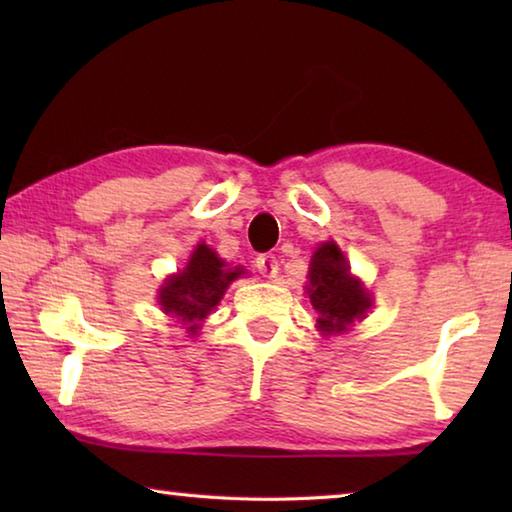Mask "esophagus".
Returning a JSON list of instances; mask_svg holds the SVG:
<instances>
[{
    "mask_svg": "<svg viewBox=\"0 0 512 512\" xmlns=\"http://www.w3.org/2000/svg\"><path fill=\"white\" fill-rule=\"evenodd\" d=\"M257 271L264 277H275L277 275V259L273 255H259L257 257Z\"/></svg>",
    "mask_w": 512,
    "mask_h": 512,
    "instance_id": "1",
    "label": "esophagus"
}]
</instances>
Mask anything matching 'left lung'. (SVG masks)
Here are the masks:
<instances>
[{
  "label": "left lung",
  "instance_id": "8db88e82",
  "mask_svg": "<svg viewBox=\"0 0 512 512\" xmlns=\"http://www.w3.org/2000/svg\"><path fill=\"white\" fill-rule=\"evenodd\" d=\"M309 300L318 311L320 332H343L370 307L368 293L350 275L339 246L327 241L320 246L309 266Z\"/></svg>",
  "mask_w": 512,
  "mask_h": 512
}]
</instances>
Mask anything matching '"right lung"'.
Listing matches in <instances>:
<instances>
[{
	"mask_svg": "<svg viewBox=\"0 0 512 512\" xmlns=\"http://www.w3.org/2000/svg\"><path fill=\"white\" fill-rule=\"evenodd\" d=\"M241 273V268H225L212 248L198 244L185 271L169 277L160 289V305L167 314L189 323V332H196L198 323L219 305L228 284Z\"/></svg>",
	"mask_w": 512,
	"mask_h": 512,
	"instance_id": "1",
	"label": "right lung"
}]
</instances>
